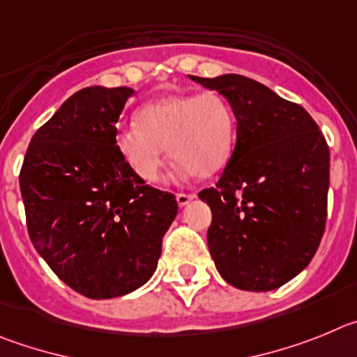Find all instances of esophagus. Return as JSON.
<instances>
[{
	"instance_id": "esophagus-1",
	"label": "esophagus",
	"mask_w": 357,
	"mask_h": 357,
	"mask_svg": "<svg viewBox=\"0 0 357 357\" xmlns=\"http://www.w3.org/2000/svg\"><path fill=\"white\" fill-rule=\"evenodd\" d=\"M192 199H195V194H176V201H178V204L181 208L186 206Z\"/></svg>"
}]
</instances>
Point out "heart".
Wrapping results in <instances>:
<instances>
[{
  "label": "heart",
  "mask_w": 357,
  "mask_h": 357,
  "mask_svg": "<svg viewBox=\"0 0 357 357\" xmlns=\"http://www.w3.org/2000/svg\"><path fill=\"white\" fill-rule=\"evenodd\" d=\"M236 119L217 92L169 96L140 108L137 124L119 130L115 144L137 178L156 183L165 149L181 176L210 178L229 162Z\"/></svg>",
  "instance_id": "obj_1"
}]
</instances>
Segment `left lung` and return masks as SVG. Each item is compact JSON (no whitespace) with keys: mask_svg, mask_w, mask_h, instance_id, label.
<instances>
[{"mask_svg":"<svg viewBox=\"0 0 357 357\" xmlns=\"http://www.w3.org/2000/svg\"><path fill=\"white\" fill-rule=\"evenodd\" d=\"M190 79L227 99L236 144L217 185L208 247L231 287L268 291L303 272L326 229L329 147L301 105L240 75Z\"/></svg>","mask_w":357,"mask_h":357,"instance_id":"1","label":"left lung"}]
</instances>
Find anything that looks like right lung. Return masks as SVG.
<instances>
[{"instance_id": "obj_1", "label": "right lung", "mask_w": 357, "mask_h": 357, "mask_svg": "<svg viewBox=\"0 0 357 357\" xmlns=\"http://www.w3.org/2000/svg\"><path fill=\"white\" fill-rule=\"evenodd\" d=\"M130 86H86L33 135L19 174L30 240L89 298L131 294L155 274L178 215L169 192L131 172L115 144Z\"/></svg>"}]
</instances>
